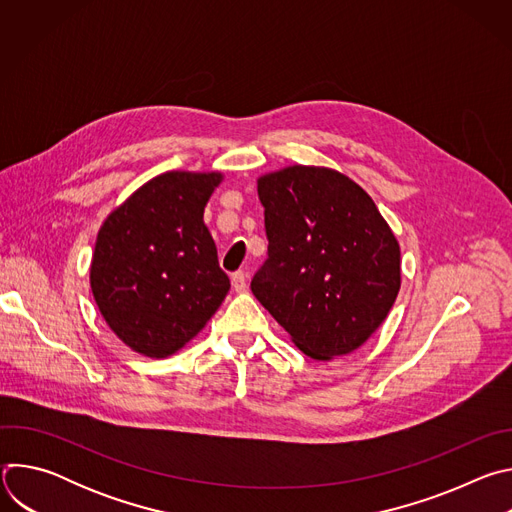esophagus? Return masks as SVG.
Here are the masks:
<instances>
[{"label":"esophagus","instance_id":"34e87169","mask_svg":"<svg viewBox=\"0 0 512 512\" xmlns=\"http://www.w3.org/2000/svg\"><path fill=\"white\" fill-rule=\"evenodd\" d=\"M231 283L235 291H245L247 289V273L245 271H237L231 275Z\"/></svg>","mask_w":512,"mask_h":512}]
</instances>
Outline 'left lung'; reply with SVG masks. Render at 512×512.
<instances>
[{
    "mask_svg": "<svg viewBox=\"0 0 512 512\" xmlns=\"http://www.w3.org/2000/svg\"><path fill=\"white\" fill-rule=\"evenodd\" d=\"M257 194L269 245L253 296L304 354H350L399 294L393 231L373 198L336 170L289 166L261 176Z\"/></svg>",
    "mask_w": 512,
    "mask_h": 512,
    "instance_id": "1",
    "label": "left lung"
}]
</instances>
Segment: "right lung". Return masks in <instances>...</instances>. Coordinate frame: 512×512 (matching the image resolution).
I'll return each instance as SVG.
<instances>
[{
    "label": "right lung",
    "instance_id": "1",
    "mask_svg": "<svg viewBox=\"0 0 512 512\" xmlns=\"http://www.w3.org/2000/svg\"><path fill=\"white\" fill-rule=\"evenodd\" d=\"M218 172H166L137 188L103 223L91 289L131 350L164 358L194 338L231 289L202 221Z\"/></svg>",
    "mask_w": 512,
    "mask_h": 512
}]
</instances>
